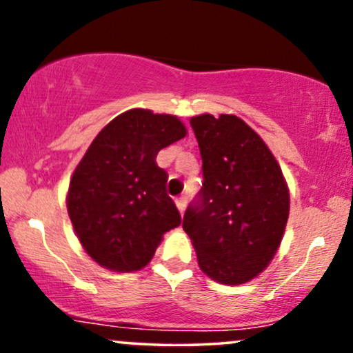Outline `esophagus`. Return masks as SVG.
Instances as JSON below:
<instances>
[{"mask_svg": "<svg viewBox=\"0 0 353 353\" xmlns=\"http://www.w3.org/2000/svg\"><path fill=\"white\" fill-rule=\"evenodd\" d=\"M176 204H177V209H179V212L184 214L185 205H188V197H179V199H176Z\"/></svg>", "mask_w": 353, "mask_h": 353, "instance_id": "34e87169", "label": "esophagus"}]
</instances>
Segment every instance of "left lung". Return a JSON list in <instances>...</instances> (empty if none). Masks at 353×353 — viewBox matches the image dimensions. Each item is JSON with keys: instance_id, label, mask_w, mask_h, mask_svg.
<instances>
[{"instance_id": "obj_1", "label": "left lung", "mask_w": 353, "mask_h": 353, "mask_svg": "<svg viewBox=\"0 0 353 353\" xmlns=\"http://www.w3.org/2000/svg\"><path fill=\"white\" fill-rule=\"evenodd\" d=\"M202 157V188L185 209L202 272L237 285L272 261L289 219V190L277 161L237 116L190 119Z\"/></svg>"}]
</instances>
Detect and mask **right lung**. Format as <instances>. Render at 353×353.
<instances>
[{"mask_svg": "<svg viewBox=\"0 0 353 353\" xmlns=\"http://www.w3.org/2000/svg\"><path fill=\"white\" fill-rule=\"evenodd\" d=\"M185 136L177 117L131 109L96 136L76 168L68 212L86 252L106 269L139 270L181 224L157 152Z\"/></svg>", "mask_w": 353, "mask_h": 353, "instance_id": "add662e5", "label": "right lung"}]
</instances>
